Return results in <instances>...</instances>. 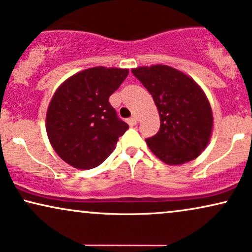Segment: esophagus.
<instances>
[{
	"instance_id": "obj_1",
	"label": "esophagus",
	"mask_w": 252,
	"mask_h": 252,
	"mask_svg": "<svg viewBox=\"0 0 252 252\" xmlns=\"http://www.w3.org/2000/svg\"><path fill=\"white\" fill-rule=\"evenodd\" d=\"M127 123H128L130 126H134L136 125V123H138V119H136L135 117H130V118L127 119Z\"/></svg>"
}]
</instances>
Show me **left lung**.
Wrapping results in <instances>:
<instances>
[{
	"label": "left lung",
	"instance_id": "8db88e82",
	"mask_svg": "<svg viewBox=\"0 0 252 252\" xmlns=\"http://www.w3.org/2000/svg\"><path fill=\"white\" fill-rule=\"evenodd\" d=\"M132 73L149 91L161 119L158 132L146 142L166 164H183L197 158L210 141L213 117L200 87L169 66L140 67Z\"/></svg>",
	"mask_w": 252,
	"mask_h": 252
}]
</instances>
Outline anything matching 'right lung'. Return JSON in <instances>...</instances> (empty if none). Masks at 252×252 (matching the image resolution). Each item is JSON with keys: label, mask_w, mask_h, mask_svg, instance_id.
Returning a JSON list of instances; mask_svg holds the SVG:
<instances>
[{"label": "right lung", "mask_w": 252, "mask_h": 252, "mask_svg": "<svg viewBox=\"0 0 252 252\" xmlns=\"http://www.w3.org/2000/svg\"><path fill=\"white\" fill-rule=\"evenodd\" d=\"M127 75L128 69L89 68L73 75L55 91L47 110V135L68 164L82 170L96 168L128 129L109 102Z\"/></svg>", "instance_id": "add662e5"}]
</instances>
